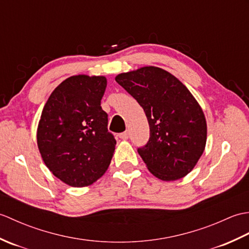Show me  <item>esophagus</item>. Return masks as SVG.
<instances>
[{
	"label": "esophagus",
	"mask_w": 249,
	"mask_h": 249,
	"mask_svg": "<svg viewBox=\"0 0 249 249\" xmlns=\"http://www.w3.org/2000/svg\"><path fill=\"white\" fill-rule=\"evenodd\" d=\"M128 137H129L128 131H124V133L120 134V138H121V139H123V140H127V139H128Z\"/></svg>",
	"instance_id": "34e87169"
}]
</instances>
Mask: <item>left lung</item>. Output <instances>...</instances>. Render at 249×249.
<instances>
[{
	"label": "left lung",
	"mask_w": 249,
	"mask_h": 249,
	"mask_svg": "<svg viewBox=\"0 0 249 249\" xmlns=\"http://www.w3.org/2000/svg\"><path fill=\"white\" fill-rule=\"evenodd\" d=\"M115 81L143 108L150 139L138 153L152 174L176 181L193 170L206 142L203 111L188 89L155 66L120 73Z\"/></svg>",
	"instance_id": "8db88e82"
}]
</instances>
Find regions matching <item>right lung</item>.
<instances>
[{"instance_id": "right-lung-1", "label": "right lung", "mask_w": 249, "mask_h": 249, "mask_svg": "<svg viewBox=\"0 0 249 249\" xmlns=\"http://www.w3.org/2000/svg\"><path fill=\"white\" fill-rule=\"evenodd\" d=\"M107 79L67 78L47 100L37 128V145L46 166L73 187L93 184L107 170L116 141L100 106Z\"/></svg>"}]
</instances>
